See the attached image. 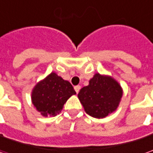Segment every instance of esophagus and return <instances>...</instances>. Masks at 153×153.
Here are the masks:
<instances>
[{"label": "esophagus", "instance_id": "esophagus-1", "mask_svg": "<svg viewBox=\"0 0 153 153\" xmlns=\"http://www.w3.org/2000/svg\"><path fill=\"white\" fill-rule=\"evenodd\" d=\"M74 89H75V91L76 92V94H78V92H79L80 89H81V86H75V87H74Z\"/></svg>", "mask_w": 153, "mask_h": 153}]
</instances>
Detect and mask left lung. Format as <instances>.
<instances>
[{"mask_svg":"<svg viewBox=\"0 0 153 153\" xmlns=\"http://www.w3.org/2000/svg\"><path fill=\"white\" fill-rule=\"evenodd\" d=\"M122 94L120 85L114 79L95 74L88 86L80 90L78 98L88 114L103 118L117 109Z\"/></svg>","mask_w":153,"mask_h":153,"instance_id":"left-lung-1","label":"left lung"}]
</instances>
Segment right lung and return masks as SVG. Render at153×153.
<instances>
[{
	"instance_id": "add662e5",
	"label": "right lung",
	"mask_w": 153,
	"mask_h": 153,
	"mask_svg": "<svg viewBox=\"0 0 153 153\" xmlns=\"http://www.w3.org/2000/svg\"><path fill=\"white\" fill-rule=\"evenodd\" d=\"M73 94L76 92L68 81L63 80L57 74L51 73L33 89L32 102L42 116L55 117Z\"/></svg>"
}]
</instances>
